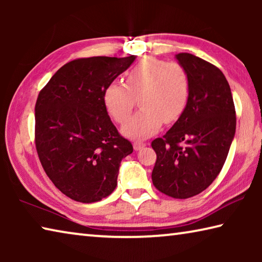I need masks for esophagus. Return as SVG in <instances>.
Here are the masks:
<instances>
[{
    "label": "esophagus",
    "instance_id": "obj_1",
    "mask_svg": "<svg viewBox=\"0 0 262 262\" xmlns=\"http://www.w3.org/2000/svg\"><path fill=\"white\" fill-rule=\"evenodd\" d=\"M143 145H145V143L143 141H134V143H133V147H134V150H140Z\"/></svg>",
    "mask_w": 262,
    "mask_h": 262
}]
</instances>
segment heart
Here are the masks:
<instances>
[{"label": "heart", "mask_w": 262, "mask_h": 262, "mask_svg": "<svg viewBox=\"0 0 262 262\" xmlns=\"http://www.w3.org/2000/svg\"><path fill=\"white\" fill-rule=\"evenodd\" d=\"M190 78L184 66L147 56L125 73V83H111L104 103L117 123H123L137 101L140 110L122 127L129 137H147L162 123L178 120L187 107Z\"/></svg>", "instance_id": "b5f03b06"}]
</instances>
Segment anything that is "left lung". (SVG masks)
Returning a JSON list of instances; mask_svg holds the SVG:
<instances>
[{"mask_svg": "<svg viewBox=\"0 0 262 262\" xmlns=\"http://www.w3.org/2000/svg\"><path fill=\"white\" fill-rule=\"evenodd\" d=\"M187 70V107L163 137L151 142L157 155L152 184L174 199H188L209 187L223 167L236 133V110L224 74L200 57L179 53Z\"/></svg>", "mask_w": 262, "mask_h": 262, "instance_id": "obj_1", "label": "left lung"}]
</instances>
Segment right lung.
Wrapping results in <instances>:
<instances>
[{
  "mask_svg": "<svg viewBox=\"0 0 262 262\" xmlns=\"http://www.w3.org/2000/svg\"><path fill=\"white\" fill-rule=\"evenodd\" d=\"M135 60L94 56L68 62L35 103L34 142L48 178L75 201L92 203L117 187L119 166L133 152L111 121L105 89Z\"/></svg>",
  "mask_w": 262,
  "mask_h": 262,
  "instance_id": "1",
  "label": "right lung"
}]
</instances>
